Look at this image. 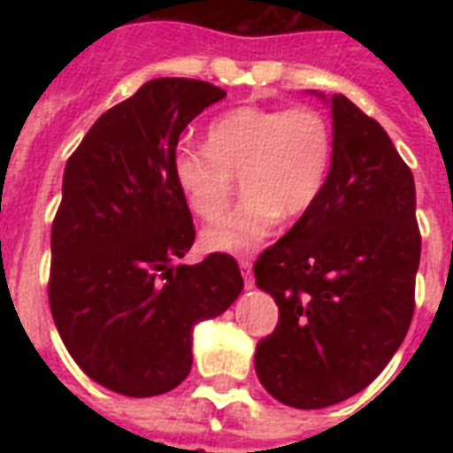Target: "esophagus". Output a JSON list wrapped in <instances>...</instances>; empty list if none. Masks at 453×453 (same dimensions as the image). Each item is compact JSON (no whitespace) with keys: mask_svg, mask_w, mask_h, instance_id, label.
I'll return each mask as SVG.
<instances>
[{"mask_svg":"<svg viewBox=\"0 0 453 453\" xmlns=\"http://www.w3.org/2000/svg\"><path fill=\"white\" fill-rule=\"evenodd\" d=\"M240 270L242 277H244V284H247V289L254 287V273H251V258H240Z\"/></svg>","mask_w":453,"mask_h":453,"instance_id":"obj_1","label":"esophagus"}]
</instances>
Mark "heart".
Listing matches in <instances>:
<instances>
[{
    "label": "heart",
    "instance_id": "1",
    "mask_svg": "<svg viewBox=\"0 0 453 453\" xmlns=\"http://www.w3.org/2000/svg\"><path fill=\"white\" fill-rule=\"evenodd\" d=\"M334 159V129L315 108H234L206 129V148L178 145L171 171L185 204L219 219L242 176L244 199L202 233V244L247 254L275 233L282 213L298 219L319 202Z\"/></svg>",
    "mask_w": 453,
    "mask_h": 453
}]
</instances>
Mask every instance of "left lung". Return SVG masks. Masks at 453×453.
Wrapping results in <instances>:
<instances>
[{"mask_svg": "<svg viewBox=\"0 0 453 453\" xmlns=\"http://www.w3.org/2000/svg\"><path fill=\"white\" fill-rule=\"evenodd\" d=\"M331 117L322 197L254 265L280 308L275 331L256 345V373L296 409L338 404L383 372L414 317L421 261L411 169L343 94L331 96Z\"/></svg>", "mask_w": 453, "mask_h": 453, "instance_id": "left-lung-1", "label": "left lung"}]
</instances>
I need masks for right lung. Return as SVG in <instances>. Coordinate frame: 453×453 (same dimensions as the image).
<instances>
[{
    "instance_id": "add662e5",
    "label": "right lung",
    "mask_w": 453,
    "mask_h": 453,
    "mask_svg": "<svg viewBox=\"0 0 453 453\" xmlns=\"http://www.w3.org/2000/svg\"><path fill=\"white\" fill-rule=\"evenodd\" d=\"M220 98L202 80L145 81L96 119L65 164L49 305L81 372L119 395L180 386L195 324L226 312L244 287L227 254L176 265L195 226L171 159L185 127Z\"/></svg>"
}]
</instances>
